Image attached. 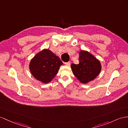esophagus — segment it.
Here are the masks:
<instances>
[{
    "instance_id": "esophagus-1",
    "label": "esophagus",
    "mask_w": 128,
    "mask_h": 128,
    "mask_svg": "<svg viewBox=\"0 0 128 128\" xmlns=\"http://www.w3.org/2000/svg\"><path fill=\"white\" fill-rule=\"evenodd\" d=\"M65 64L66 65H68V66H70V64H71V62L69 61L68 62H66V63H65Z\"/></svg>"
}]
</instances>
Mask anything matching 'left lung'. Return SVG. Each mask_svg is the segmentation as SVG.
<instances>
[{"label": "left lung", "mask_w": 128, "mask_h": 128, "mask_svg": "<svg viewBox=\"0 0 128 128\" xmlns=\"http://www.w3.org/2000/svg\"><path fill=\"white\" fill-rule=\"evenodd\" d=\"M79 56V64H72L71 67L77 79L81 83L86 84L99 74L101 64L97 59L88 51L82 50Z\"/></svg>", "instance_id": "left-lung-1"}]
</instances>
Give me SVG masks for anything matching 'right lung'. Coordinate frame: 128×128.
<instances>
[{
    "mask_svg": "<svg viewBox=\"0 0 128 128\" xmlns=\"http://www.w3.org/2000/svg\"><path fill=\"white\" fill-rule=\"evenodd\" d=\"M62 64L60 58L48 49H44L32 59L29 67L34 78L42 83H48L57 74Z\"/></svg>",
    "mask_w": 128,
    "mask_h": 128,
    "instance_id": "1",
    "label": "right lung"
}]
</instances>
